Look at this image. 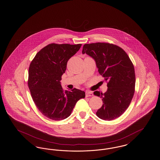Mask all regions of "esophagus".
Segmentation results:
<instances>
[{"label":"esophagus","mask_w":160,"mask_h":160,"mask_svg":"<svg viewBox=\"0 0 160 160\" xmlns=\"http://www.w3.org/2000/svg\"><path fill=\"white\" fill-rule=\"evenodd\" d=\"M93 96V93H92L91 91H89V90H87V91L86 92V97H89V96Z\"/></svg>","instance_id":"34e87169"}]
</instances>
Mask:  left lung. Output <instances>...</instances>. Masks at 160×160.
I'll return each instance as SVG.
<instances>
[{"label":"left lung","instance_id":"1","mask_svg":"<svg viewBox=\"0 0 160 160\" xmlns=\"http://www.w3.org/2000/svg\"><path fill=\"white\" fill-rule=\"evenodd\" d=\"M82 53L93 58L100 75L107 82V91L94 95L102 98L103 105L96 115L111 121L119 117L128 109L135 90L136 77L133 64L120 47L108 43L85 44Z\"/></svg>","mask_w":160,"mask_h":160}]
</instances>
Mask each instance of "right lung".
<instances>
[{
    "label": "right lung",
    "mask_w": 160,
    "mask_h": 160,
    "mask_svg": "<svg viewBox=\"0 0 160 160\" xmlns=\"http://www.w3.org/2000/svg\"><path fill=\"white\" fill-rule=\"evenodd\" d=\"M82 44L51 43L37 53L28 69V86L39 111L53 120L68 117L85 92L76 88L64 91L60 81L67 62Z\"/></svg>",
    "instance_id": "add662e5"
}]
</instances>
